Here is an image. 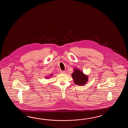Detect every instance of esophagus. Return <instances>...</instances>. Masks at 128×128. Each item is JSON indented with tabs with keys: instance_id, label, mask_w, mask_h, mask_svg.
Instances as JSON below:
<instances>
[{
	"instance_id": "obj_1",
	"label": "esophagus",
	"mask_w": 128,
	"mask_h": 128,
	"mask_svg": "<svg viewBox=\"0 0 128 128\" xmlns=\"http://www.w3.org/2000/svg\"><path fill=\"white\" fill-rule=\"evenodd\" d=\"M65 71H64L63 70H61L60 71V73L61 74H65Z\"/></svg>"
}]
</instances>
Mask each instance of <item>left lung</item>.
I'll return each mask as SVG.
<instances>
[{
	"label": "left lung",
	"mask_w": 128,
	"mask_h": 128,
	"mask_svg": "<svg viewBox=\"0 0 128 128\" xmlns=\"http://www.w3.org/2000/svg\"><path fill=\"white\" fill-rule=\"evenodd\" d=\"M73 79L74 82L77 86H82L86 84L88 80V76L85 74L80 69L75 68L74 72L71 74Z\"/></svg>",
	"instance_id": "obj_1"
}]
</instances>
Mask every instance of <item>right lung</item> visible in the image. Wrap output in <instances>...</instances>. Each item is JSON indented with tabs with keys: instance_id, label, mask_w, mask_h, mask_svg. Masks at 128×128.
Masks as SVG:
<instances>
[{
	"instance_id": "1",
	"label": "right lung",
	"mask_w": 128,
	"mask_h": 128,
	"mask_svg": "<svg viewBox=\"0 0 128 128\" xmlns=\"http://www.w3.org/2000/svg\"><path fill=\"white\" fill-rule=\"evenodd\" d=\"M52 74H53V73L52 74H50V76H46V77H45V78H46V79H49V77H50L52 76Z\"/></svg>"
}]
</instances>
